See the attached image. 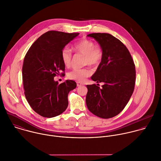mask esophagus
I'll use <instances>...</instances> for the list:
<instances>
[{"label":"esophagus","instance_id":"1","mask_svg":"<svg viewBox=\"0 0 161 161\" xmlns=\"http://www.w3.org/2000/svg\"><path fill=\"white\" fill-rule=\"evenodd\" d=\"M76 84H77V86H80L84 85L83 83H81V82H79V81H78V82L76 83Z\"/></svg>","mask_w":161,"mask_h":161}]
</instances>
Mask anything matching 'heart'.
<instances>
[{
	"mask_svg": "<svg viewBox=\"0 0 161 161\" xmlns=\"http://www.w3.org/2000/svg\"><path fill=\"white\" fill-rule=\"evenodd\" d=\"M73 49L78 53L85 55L84 64H89L92 66H97L101 61L103 52L102 48L95 45V42L90 39H85L74 44ZM73 53L70 49L68 47L64 48L61 51V59L63 63L66 67H69L71 64ZM92 74L90 68L86 67L81 69H74L71 71L68 76L69 79L83 82L86 78Z\"/></svg>",
	"mask_w": 161,
	"mask_h": 161,
	"instance_id": "obj_1",
	"label": "heart"
}]
</instances>
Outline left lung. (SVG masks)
I'll return each instance as SVG.
<instances>
[{
  "instance_id": "1",
  "label": "left lung",
  "mask_w": 161,
  "mask_h": 161,
  "mask_svg": "<svg viewBox=\"0 0 161 161\" xmlns=\"http://www.w3.org/2000/svg\"><path fill=\"white\" fill-rule=\"evenodd\" d=\"M87 36L93 37L102 48L103 58L91 79L103 85L101 88L95 84L86 85V103L95 115L112 118L124 110L134 92L135 64L127 47L112 35L92 33Z\"/></svg>"
}]
</instances>
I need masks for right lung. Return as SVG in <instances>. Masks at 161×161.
I'll return each instance as SVG.
<instances>
[{"instance_id":"add662e5","label":"right lung","mask_w":161,"mask_h":161,"mask_svg":"<svg viewBox=\"0 0 161 161\" xmlns=\"http://www.w3.org/2000/svg\"><path fill=\"white\" fill-rule=\"evenodd\" d=\"M79 33L49 31L41 35L27 52L22 66L24 95L32 110L43 117L51 118L68 107V95L76 87L73 80L58 84L54 78L64 75L61 51ZM62 70L64 73L60 74Z\"/></svg>"}]
</instances>
